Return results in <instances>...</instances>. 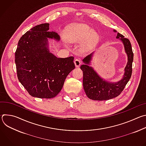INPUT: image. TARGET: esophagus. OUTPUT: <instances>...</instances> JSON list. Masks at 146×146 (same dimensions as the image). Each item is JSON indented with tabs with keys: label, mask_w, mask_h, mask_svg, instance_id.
Wrapping results in <instances>:
<instances>
[{
	"label": "esophagus",
	"mask_w": 146,
	"mask_h": 146,
	"mask_svg": "<svg viewBox=\"0 0 146 146\" xmlns=\"http://www.w3.org/2000/svg\"><path fill=\"white\" fill-rule=\"evenodd\" d=\"M74 65H75V66L76 68H79L80 66V65H81V62H80V60L78 59H76L74 61Z\"/></svg>",
	"instance_id": "1"
}]
</instances>
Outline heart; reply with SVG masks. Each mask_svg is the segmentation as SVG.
I'll return each instance as SVG.
<instances>
[{
    "label": "heart",
    "mask_w": 146,
    "mask_h": 146,
    "mask_svg": "<svg viewBox=\"0 0 146 146\" xmlns=\"http://www.w3.org/2000/svg\"><path fill=\"white\" fill-rule=\"evenodd\" d=\"M66 40L72 44L80 43L79 50L82 54H87L96 45L99 36L93 29L84 24H76L66 31Z\"/></svg>",
    "instance_id": "b5f03b06"
}]
</instances>
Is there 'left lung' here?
<instances>
[{"label": "left lung", "mask_w": 146, "mask_h": 146, "mask_svg": "<svg viewBox=\"0 0 146 146\" xmlns=\"http://www.w3.org/2000/svg\"><path fill=\"white\" fill-rule=\"evenodd\" d=\"M113 32L117 33L115 30H113ZM116 38L122 43L128 58L124 73L119 81L116 82L107 81L99 76L91 66L95 51L82 59L84 64L80 66V69L83 72V87L87 97L92 100H106L118 96L131 78L133 60V53L131 42L119 33H117Z\"/></svg>", "instance_id": "8db88e82"}]
</instances>
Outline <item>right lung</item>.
Listing matches in <instances>:
<instances>
[{"label": "right lung", "mask_w": 146, "mask_h": 146, "mask_svg": "<svg viewBox=\"0 0 146 146\" xmlns=\"http://www.w3.org/2000/svg\"><path fill=\"white\" fill-rule=\"evenodd\" d=\"M50 24L34 27L20 38L15 53L17 77L33 97L50 99L61 91L68 75L74 68V57H56L50 52L49 39L59 36L49 31Z\"/></svg>", "instance_id": "add662e5"}]
</instances>
